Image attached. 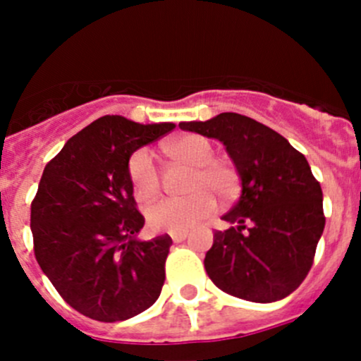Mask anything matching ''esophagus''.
<instances>
[{
	"mask_svg": "<svg viewBox=\"0 0 361 361\" xmlns=\"http://www.w3.org/2000/svg\"><path fill=\"white\" fill-rule=\"evenodd\" d=\"M187 238V232L185 231H178V232H171V239H173L174 243H181L183 239Z\"/></svg>",
	"mask_w": 361,
	"mask_h": 361,
	"instance_id": "34e87169",
	"label": "esophagus"
}]
</instances>
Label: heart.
I'll return each instance as SVG.
<instances>
[{
  "label": "heart",
  "mask_w": 361,
  "mask_h": 361,
  "mask_svg": "<svg viewBox=\"0 0 361 361\" xmlns=\"http://www.w3.org/2000/svg\"><path fill=\"white\" fill-rule=\"evenodd\" d=\"M173 159L192 166L185 197H169L152 204L147 220L154 231L178 232L209 216L216 207L213 195L232 201L239 192V173L232 162L214 157V145L201 134H185L164 145ZM127 174L137 201L147 202L160 192V169L150 148H137L127 162Z\"/></svg>",
  "instance_id": "1"
}]
</instances>
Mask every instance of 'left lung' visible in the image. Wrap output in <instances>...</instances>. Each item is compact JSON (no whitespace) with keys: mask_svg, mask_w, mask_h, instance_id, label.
<instances>
[{"mask_svg":"<svg viewBox=\"0 0 361 361\" xmlns=\"http://www.w3.org/2000/svg\"><path fill=\"white\" fill-rule=\"evenodd\" d=\"M180 127L220 140L241 178V197L224 214L234 225L214 231L204 258L211 281L262 304L295 292L311 271L325 228L323 192L307 160L281 134L239 113Z\"/></svg>","mask_w":361,"mask_h":361,"instance_id":"8db88e82","label":"left lung"}]
</instances>
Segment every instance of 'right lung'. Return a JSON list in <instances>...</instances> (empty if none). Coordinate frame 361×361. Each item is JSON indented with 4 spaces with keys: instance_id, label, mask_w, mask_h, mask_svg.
<instances>
[{
    "instance_id": "right-lung-1",
    "label": "right lung",
    "mask_w": 361,
    "mask_h": 361,
    "mask_svg": "<svg viewBox=\"0 0 361 361\" xmlns=\"http://www.w3.org/2000/svg\"><path fill=\"white\" fill-rule=\"evenodd\" d=\"M174 123L97 118L45 166L31 202L32 248L61 297L97 322L129 319L154 305L166 279L167 234L137 241L145 216L127 174L129 157Z\"/></svg>"
}]
</instances>
